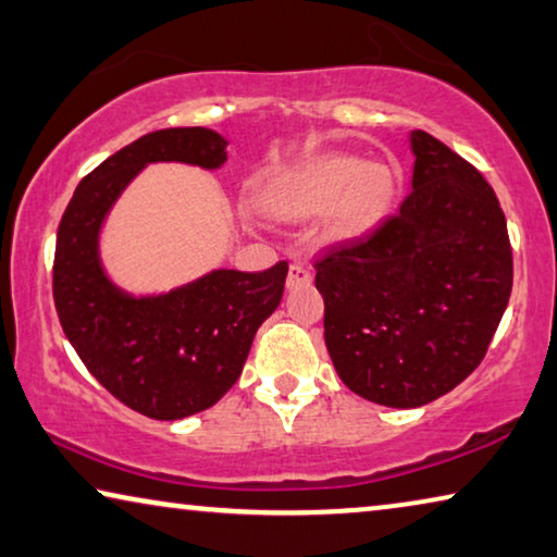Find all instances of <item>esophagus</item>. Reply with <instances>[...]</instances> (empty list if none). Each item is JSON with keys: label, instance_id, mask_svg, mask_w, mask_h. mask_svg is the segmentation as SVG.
<instances>
[{"label": "esophagus", "instance_id": "esophagus-1", "mask_svg": "<svg viewBox=\"0 0 557 557\" xmlns=\"http://www.w3.org/2000/svg\"><path fill=\"white\" fill-rule=\"evenodd\" d=\"M313 281V273L308 271L301 263H290L288 269V278H286V286L288 288H301V286H311Z\"/></svg>", "mask_w": 557, "mask_h": 557}]
</instances>
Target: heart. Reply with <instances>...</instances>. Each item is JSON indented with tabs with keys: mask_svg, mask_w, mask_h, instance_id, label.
<instances>
[{
	"mask_svg": "<svg viewBox=\"0 0 557 557\" xmlns=\"http://www.w3.org/2000/svg\"><path fill=\"white\" fill-rule=\"evenodd\" d=\"M396 194V174L383 164H366L350 153H323L290 169L269 194V207L286 219L329 213L336 238H358L386 216Z\"/></svg>",
	"mask_w": 557,
	"mask_h": 557,
	"instance_id": "1",
	"label": "heart"
}]
</instances>
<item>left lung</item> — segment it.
Wrapping results in <instances>:
<instances>
[{"label": "left lung", "instance_id": "left-lung-1", "mask_svg": "<svg viewBox=\"0 0 557 557\" xmlns=\"http://www.w3.org/2000/svg\"><path fill=\"white\" fill-rule=\"evenodd\" d=\"M410 149L413 189L398 213L313 263L341 381L388 408L425 406L466 381L512 288L506 213L491 184L421 129Z\"/></svg>", "mask_w": 557, "mask_h": 557}]
</instances>
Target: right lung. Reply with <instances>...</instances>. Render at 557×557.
<instances>
[{"label":"right lung","instance_id":"1","mask_svg":"<svg viewBox=\"0 0 557 557\" xmlns=\"http://www.w3.org/2000/svg\"><path fill=\"white\" fill-rule=\"evenodd\" d=\"M153 161L219 169L226 139L203 126L159 129L82 178L57 231L54 306L82 363L141 416L178 421L211 408L244 371L256 331L284 296L288 263L219 269L161 296H132L101 269L99 231L126 184Z\"/></svg>","mask_w":557,"mask_h":557}]
</instances>
